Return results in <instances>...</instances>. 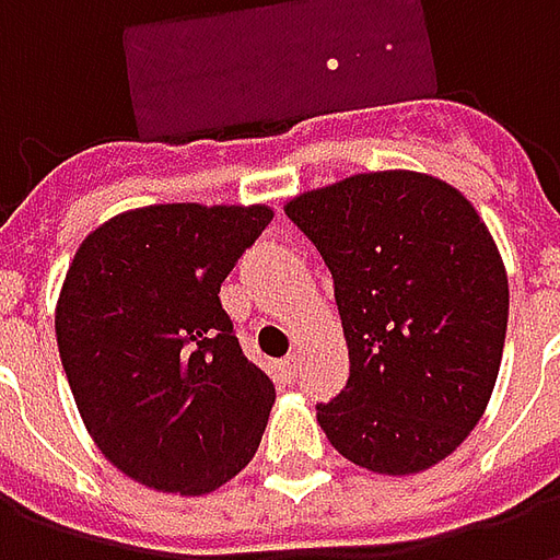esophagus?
<instances>
[{
	"instance_id": "esophagus-1",
	"label": "esophagus",
	"mask_w": 560,
	"mask_h": 560,
	"mask_svg": "<svg viewBox=\"0 0 560 560\" xmlns=\"http://www.w3.org/2000/svg\"><path fill=\"white\" fill-rule=\"evenodd\" d=\"M284 372H288V375H296V372H300V353L284 357Z\"/></svg>"
}]
</instances>
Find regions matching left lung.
<instances>
[{"label": "left lung", "instance_id": "obj_1", "mask_svg": "<svg viewBox=\"0 0 560 560\" xmlns=\"http://www.w3.org/2000/svg\"><path fill=\"white\" fill-rule=\"evenodd\" d=\"M332 272L351 377L317 405L329 444L375 474H420L492 399L506 336L504 260L470 200L417 171L357 173L288 200Z\"/></svg>", "mask_w": 560, "mask_h": 560}]
</instances>
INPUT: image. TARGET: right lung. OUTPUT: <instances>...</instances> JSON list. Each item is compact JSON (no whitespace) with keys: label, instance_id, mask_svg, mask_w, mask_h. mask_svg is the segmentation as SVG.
<instances>
[{"label":"right lung","instance_id":"add662e5","mask_svg":"<svg viewBox=\"0 0 560 560\" xmlns=\"http://www.w3.org/2000/svg\"><path fill=\"white\" fill-rule=\"evenodd\" d=\"M269 221L264 203L128 209L68 267L56 303L68 387L104 458L149 489L215 492L260 446L276 387L219 291Z\"/></svg>","mask_w":560,"mask_h":560}]
</instances>
